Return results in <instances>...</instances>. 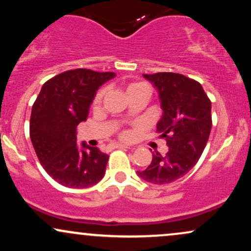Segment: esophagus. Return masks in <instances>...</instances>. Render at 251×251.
<instances>
[{
  "label": "esophagus",
  "mask_w": 251,
  "mask_h": 251,
  "mask_svg": "<svg viewBox=\"0 0 251 251\" xmlns=\"http://www.w3.org/2000/svg\"><path fill=\"white\" fill-rule=\"evenodd\" d=\"M114 149L126 150V149H129V148H128V146H126V145H123V144H116V145H114Z\"/></svg>",
  "instance_id": "1"
}]
</instances>
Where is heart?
Returning a JSON list of instances; mask_svg holds the SVG:
<instances>
[{
	"instance_id": "1",
	"label": "heart",
	"mask_w": 251,
	"mask_h": 251,
	"mask_svg": "<svg viewBox=\"0 0 251 251\" xmlns=\"http://www.w3.org/2000/svg\"><path fill=\"white\" fill-rule=\"evenodd\" d=\"M143 87H149V85L148 83H145V82H131V83H128L127 86H126V92H127V93H129V92H132V91H134V89H138V88H143ZM103 94H105V88H101V89H99V91L97 92V94H96V97H94V100H93V105L94 106H97V105H99L100 102H101V100H102V98H103ZM131 132L129 131H122L120 132V137L123 138V139H125V140H128L129 138H131Z\"/></svg>"
}]
</instances>
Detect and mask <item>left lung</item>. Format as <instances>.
<instances>
[{
	"label": "left lung",
	"instance_id": "obj_1",
	"mask_svg": "<svg viewBox=\"0 0 251 251\" xmlns=\"http://www.w3.org/2000/svg\"><path fill=\"white\" fill-rule=\"evenodd\" d=\"M159 92L164 111L157 125L169 151L152 154V162L138 175L155 185L179 179L196 165L211 131V101L198 81L171 72L144 74Z\"/></svg>",
	"mask_w": 251,
	"mask_h": 251
}]
</instances>
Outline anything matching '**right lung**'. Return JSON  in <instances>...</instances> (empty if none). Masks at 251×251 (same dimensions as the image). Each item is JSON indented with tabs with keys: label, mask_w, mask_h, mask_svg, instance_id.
I'll return each instance as SVG.
<instances>
[{
	"label": "right lung",
	"mask_w": 251,
	"mask_h": 251,
	"mask_svg": "<svg viewBox=\"0 0 251 251\" xmlns=\"http://www.w3.org/2000/svg\"><path fill=\"white\" fill-rule=\"evenodd\" d=\"M114 75L86 68L66 71L43 83L34 102L31 144L42 168L63 186L88 188L105 175L108 155L85 143V149H77L76 127L87 119L97 89Z\"/></svg>",
	"instance_id": "1"
}]
</instances>
